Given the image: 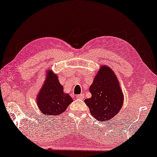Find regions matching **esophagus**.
<instances>
[{
  "mask_svg": "<svg viewBox=\"0 0 157 157\" xmlns=\"http://www.w3.org/2000/svg\"><path fill=\"white\" fill-rule=\"evenodd\" d=\"M76 98H78V99H83L84 98H85V95H84V94H78L76 95Z\"/></svg>",
  "mask_w": 157,
  "mask_h": 157,
  "instance_id": "1",
  "label": "esophagus"
}]
</instances>
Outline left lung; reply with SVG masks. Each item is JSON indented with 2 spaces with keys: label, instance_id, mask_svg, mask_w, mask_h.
Here are the masks:
<instances>
[{
  "label": "left lung",
  "instance_id": "left-lung-1",
  "mask_svg": "<svg viewBox=\"0 0 157 157\" xmlns=\"http://www.w3.org/2000/svg\"><path fill=\"white\" fill-rule=\"evenodd\" d=\"M92 97L85 100L90 114L98 121H108L119 112L124 97L113 71L101 66L90 86Z\"/></svg>",
  "mask_w": 157,
  "mask_h": 157
}]
</instances>
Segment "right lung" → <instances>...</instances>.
Wrapping results in <instances>:
<instances>
[{"label":"right lung","mask_w":157,"mask_h":157,"mask_svg":"<svg viewBox=\"0 0 157 157\" xmlns=\"http://www.w3.org/2000/svg\"><path fill=\"white\" fill-rule=\"evenodd\" d=\"M72 98L63 92L58 76L52 71L47 70L44 85L36 97V102L40 111L48 116L62 114L71 103Z\"/></svg>","instance_id":"1"}]
</instances>
